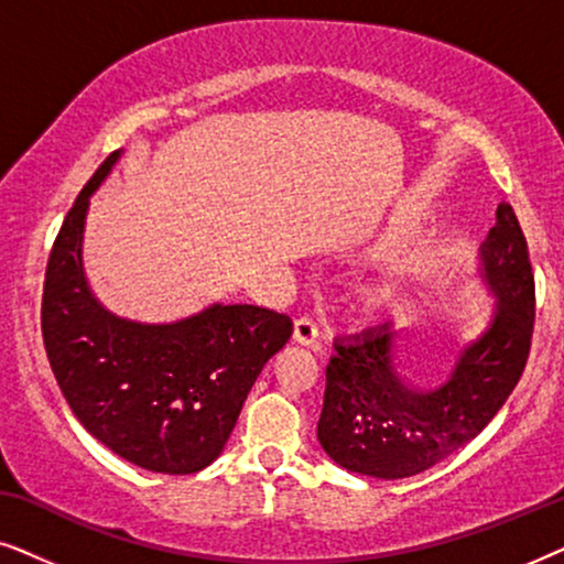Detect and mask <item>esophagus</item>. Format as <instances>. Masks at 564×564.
<instances>
[{
	"label": "esophagus",
	"mask_w": 564,
	"mask_h": 564,
	"mask_svg": "<svg viewBox=\"0 0 564 564\" xmlns=\"http://www.w3.org/2000/svg\"><path fill=\"white\" fill-rule=\"evenodd\" d=\"M292 338H295L300 346H311V349H315V346H318V326H315L311 318H297Z\"/></svg>",
	"instance_id": "1"
}]
</instances>
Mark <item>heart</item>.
I'll use <instances>...</instances> for the list:
<instances>
[{
	"instance_id": "1",
	"label": "heart",
	"mask_w": 564,
	"mask_h": 564,
	"mask_svg": "<svg viewBox=\"0 0 564 564\" xmlns=\"http://www.w3.org/2000/svg\"><path fill=\"white\" fill-rule=\"evenodd\" d=\"M398 297H400L398 284L380 282V284H372V288H367L365 292H361L359 305H361V311H365L367 315H372V318H382V315H388L392 307L398 305Z\"/></svg>"
}]
</instances>
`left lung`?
Returning a JSON list of instances; mask_svg holds the SVG:
<instances>
[{"label": "left lung", "mask_w": 564, "mask_h": 564, "mask_svg": "<svg viewBox=\"0 0 564 564\" xmlns=\"http://www.w3.org/2000/svg\"><path fill=\"white\" fill-rule=\"evenodd\" d=\"M477 280L490 292L485 328L462 344L436 388L400 375L395 330L338 338L326 367L318 442L357 475L400 480L462 449L511 395L527 367L534 330V274L513 207L500 203L480 246Z\"/></svg>", "instance_id": "left-lung-1"}]
</instances>
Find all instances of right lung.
<instances>
[{"label":"right lung","instance_id":"obj_1","mask_svg":"<svg viewBox=\"0 0 564 564\" xmlns=\"http://www.w3.org/2000/svg\"><path fill=\"white\" fill-rule=\"evenodd\" d=\"M122 156L112 151L79 192L45 269L41 326L68 408L133 465L192 475L220 457L243 400L292 321L257 305L213 303L172 323L107 311L84 274L89 199Z\"/></svg>","mask_w":564,"mask_h":564}]
</instances>
